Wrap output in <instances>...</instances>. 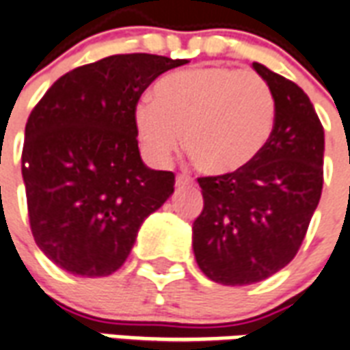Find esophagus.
<instances>
[{
	"label": "esophagus",
	"mask_w": 350,
	"mask_h": 350,
	"mask_svg": "<svg viewBox=\"0 0 350 350\" xmlns=\"http://www.w3.org/2000/svg\"><path fill=\"white\" fill-rule=\"evenodd\" d=\"M175 183H177V186H185V185H192V178L188 177V175H177V178H175Z\"/></svg>",
	"instance_id": "1"
}]
</instances>
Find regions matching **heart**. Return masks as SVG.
Returning <instances> with one entry per match:
<instances>
[{"label": "heart", "mask_w": 350, "mask_h": 350, "mask_svg": "<svg viewBox=\"0 0 350 350\" xmlns=\"http://www.w3.org/2000/svg\"><path fill=\"white\" fill-rule=\"evenodd\" d=\"M136 132L147 157L165 164L185 150L205 175H228L256 160L274 126V98L252 70L205 67L158 81L152 102L137 104Z\"/></svg>", "instance_id": "obj_1"}]
</instances>
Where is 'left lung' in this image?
<instances>
[{"instance_id": "obj_1", "label": "left lung", "mask_w": 350, "mask_h": 350, "mask_svg": "<svg viewBox=\"0 0 350 350\" xmlns=\"http://www.w3.org/2000/svg\"><path fill=\"white\" fill-rule=\"evenodd\" d=\"M254 68L274 98L269 142L239 172L198 178L203 211L193 220V256L221 285H250L287 267L323 192L325 130L310 96L261 63Z\"/></svg>"}]
</instances>
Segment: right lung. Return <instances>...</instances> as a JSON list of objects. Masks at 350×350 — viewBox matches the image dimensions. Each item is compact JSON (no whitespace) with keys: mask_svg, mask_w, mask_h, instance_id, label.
<instances>
[{"mask_svg":"<svg viewBox=\"0 0 350 350\" xmlns=\"http://www.w3.org/2000/svg\"><path fill=\"white\" fill-rule=\"evenodd\" d=\"M186 63L109 55L61 76L29 113L22 177L33 239L74 276L121 269L139 226L173 193V172L139 157L134 113L160 74Z\"/></svg>","mask_w":350,"mask_h":350,"instance_id":"add662e5","label":"right lung"}]
</instances>
